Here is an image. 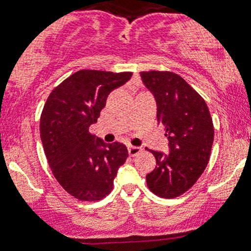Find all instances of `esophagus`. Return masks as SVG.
<instances>
[{"instance_id": "esophagus-1", "label": "esophagus", "mask_w": 251, "mask_h": 251, "mask_svg": "<svg viewBox=\"0 0 251 251\" xmlns=\"http://www.w3.org/2000/svg\"><path fill=\"white\" fill-rule=\"evenodd\" d=\"M141 151L142 150L137 146H128V154H130V156H132V157L133 156H137V154H139Z\"/></svg>"}]
</instances>
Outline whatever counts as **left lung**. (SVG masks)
Listing matches in <instances>:
<instances>
[{
    "instance_id": "left-lung-1",
    "label": "left lung",
    "mask_w": 251,
    "mask_h": 251,
    "mask_svg": "<svg viewBox=\"0 0 251 251\" xmlns=\"http://www.w3.org/2000/svg\"><path fill=\"white\" fill-rule=\"evenodd\" d=\"M157 102V120L168 139L170 154L152 151L156 168L146 176L147 187L162 198L186 193L198 181L210 157L214 126L204 99L173 72H141Z\"/></svg>"
}]
</instances>
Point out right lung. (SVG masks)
Returning a JSON list of instances; mask_svg holds the SVG:
<instances>
[{
  "mask_svg": "<svg viewBox=\"0 0 251 251\" xmlns=\"http://www.w3.org/2000/svg\"><path fill=\"white\" fill-rule=\"evenodd\" d=\"M132 73L81 69L49 94L41 114V139L58 183L79 201L97 202L114 188L119 167L128 157L125 145L105 144L90 133L110 91Z\"/></svg>",
  "mask_w": 251,
  "mask_h": 251,
  "instance_id": "1",
  "label": "right lung"
}]
</instances>
